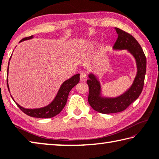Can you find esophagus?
I'll use <instances>...</instances> for the list:
<instances>
[{
	"label": "esophagus",
	"instance_id": "1",
	"mask_svg": "<svg viewBox=\"0 0 159 159\" xmlns=\"http://www.w3.org/2000/svg\"><path fill=\"white\" fill-rule=\"evenodd\" d=\"M80 81H83V82L86 81V80H87V75H86V73H80Z\"/></svg>",
	"mask_w": 159,
	"mask_h": 159
}]
</instances>
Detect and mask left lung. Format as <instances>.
I'll use <instances>...</instances> for the list:
<instances>
[{
    "instance_id": "1",
    "label": "left lung",
    "mask_w": 159,
    "mask_h": 159,
    "mask_svg": "<svg viewBox=\"0 0 159 159\" xmlns=\"http://www.w3.org/2000/svg\"><path fill=\"white\" fill-rule=\"evenodd\" d=\"M118 39L113 50H126L134 57L137 72L131 86L124 93L116 97H106L102 94V88L98 77L93 73H89L87 84L89 87L88 101L96 111L101 113L121 112L139 98L143 90L146 72V58L138 41L131 34L115 28Z\"/></svg>"
}]
</instances>
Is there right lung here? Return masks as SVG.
<instances>
[{"mask_svg": "<svg viewBox=\"0 0 159 159\" xmlns=\"http://www.w3.org/2000/svg\"><path fill=\"white\" fill-rule=\"evenodd\" d=\"M33 38H34V35L24 38V39H23L20 42L31 39ZM11 56L10 58V60L11 58ZM8 66H9V62H8ZM79 80H80L79 73L75 74L70 78V79L65 80V81L61 84L58 93H57L56 96L55 98H54L53 100L52 101V102L50 103L48 105H47L42 108H25L19 105L18 103H16L13 97H12L11 95V96L12 97V98H13V100L15 101L16 104H17L18 108H20L23 113H25V114L29 116L40 118H52V117L56 116V115H58V113H60L61 112V111L63 110V108H64V106H66V102H67V99H68V94H69V92L70 91V90H71L75 86V85L79 84ZM7 86H8V91L10 92L8 79H7Z\"/></svg>", "mask_w": 159, "mask_h": 159, "instance_id": "1", "label": "right lung"}]
</instances>
